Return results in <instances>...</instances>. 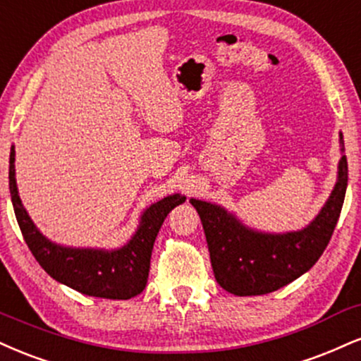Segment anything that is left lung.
I'll return each mask as SVG.
<instances>
[{
	"label": "left lung",
	"instance_id": "1",
	"mask_svg": "<svg viewBox=\"0 0 361 361\" xmlns=\"http://www.w3.org/2000/svg\"><path fill=\"white\" fill-rule=\"evenodd\" d=\"M341 139V151L345 142ZM348 185V163L341 156L331 197L306 228L282 235L254 232L222 207L190 200L205 230L215 279L235 296H260L289 284L314 266L329 244Z\"/></svg>",
	"mask_w": 361,
	"mask_h": 361
}]
</instances>
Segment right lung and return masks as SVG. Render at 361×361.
<instances>
[{
  "mask_svg": "<svg viewBox=\"0 0 361 361\" xmlns=\"http://www.w3.org/2000/svg\"><path fill=\"white\" fill-rule=\"evenodd\" d=\"M10 193L25 242L47 274L87 296L106 299H131L142 293L156 235L169 212L185 202L181 195H171L151 205L142 214L131 240L123 249L106 252L51 244L38 232L21 205L16 190L15 147L10 153Z\"/></svg>",
  "mask_w": 361,
  "mask_h": 361,
  "instance_id": "obj_1",
  "label": "right lung"
}]
</instances>
